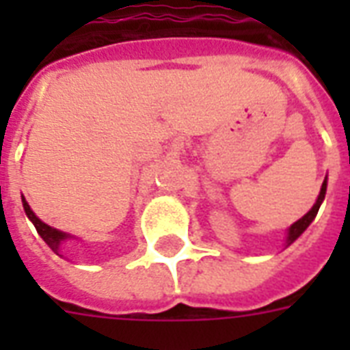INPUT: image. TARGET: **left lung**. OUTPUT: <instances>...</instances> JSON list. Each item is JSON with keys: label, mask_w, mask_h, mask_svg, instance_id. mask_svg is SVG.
<instances>
[{"label": "left lung", "mask_w": 350, "mask_h": 350, "mask_svg": "<svg viewBox=\"0 0 350 350\" xmlns=\"http://www.w3.org/2000/svg\"><path fill=\"white\" fill-rule=\"evenodd\" d=\"M325 192H327V180L323 181V185H321V191H320V196H318V200H316L314 207L310 208L309 213L305 214L304 218L298 219L296 224L291 225V229H288V236H287V245H291L296 238H299V234L304 232L307 227L310 225V221L316 218V214H318V211H320V205L321 202H323V198H325Z\"/></svg>", "instance_id": "1"}]
</instances>
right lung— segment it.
Listing matches in <instances>:
<instances>
[{
    "mask_svg": "<svg viewBox=\"0 0 350 350\" xmlns=\"http://www.w3.org/2000/svg\"><path fill=\"white\" fill-rule=\"evenodd\" d=\"M23 208H25V213H27V216H29L30 221L34 224L38 234H40L41 238H43V241H45V243L49 245V247H51V249L54 250L56 254H59V252H62V250H59V249H62V241H63V239L68 238V234L59 232V230L52 229V227H49L46 224H43V221H41V219L38 218V216H36L32 211H30L29 203L25 202V198H23ZM59 256H62V254H59Z\"/></svg>",
    "mask_w": 350,
    "mask_h": 350,
    "instance_id": "add662e5",
    "label": "right lung"
}]
</instances>
